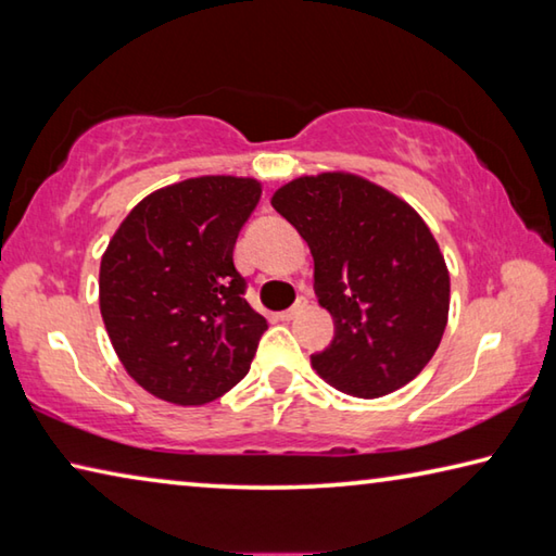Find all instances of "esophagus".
<instances>
[{"label": "esophagus", "mask_w": 556, "mask_h": 556, "mask_svg": "<svg viewBox=\"0 0 556 556\" xmlns=\"http://www.w3.org/2000/svg\"><path fill=\"white\" fill-rule=\"evenodd\" d=\"M306 304H308V301H306V299H299L294 306H291V308H287V312H281V314H279V318H281V321H291V318H296V316H299L301 312H304V308H306Z\"/></svg>", "instance_id": "esophagus-1"}]
</instances>
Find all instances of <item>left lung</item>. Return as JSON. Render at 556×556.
Here are the masks:
<instances>
[{"mask_svg": "<svg viewBox=\"0 0 556 556\" xmlns=\"http://www.w3.org/2000/svg\"><path fill=\"white\" fill-rule=\"evenodd\" d=\"M314 255L336 333L312 365L336 390L382 397L425 370L448 318V269L419 213L355 174L301 176L271 195Z\"/></svg>", "mask_w": 556, "mask_h": 556, "instance_id": "left-lung-1", "label": "left lung"}]
</instances>
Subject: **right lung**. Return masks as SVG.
<instances>
[{"instance_id": "1", "label": "right lung", "mask_w": 556, "mask_h": 556, "mask_svg": "<svg viewBox=\"0 0 556 556\" xmlns=\"http://www.w3.org/2000/svg\"><path fill=\"white\" fill-rule=\"evenodd\" d=\"M255 178L199 176L139 201L100 262V314L125 370L154 397L193 407L232 390L262 333L232 250Z\"/></svg>"}]
</instances>
